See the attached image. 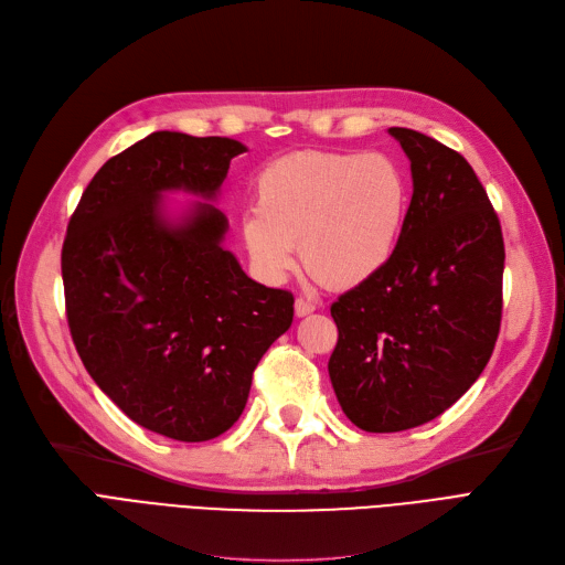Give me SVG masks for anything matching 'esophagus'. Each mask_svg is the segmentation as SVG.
I'll return each mask as SVG.
<instances>
[{
  "label": "esophagus",
  "mask_w": 565,
  "mask_h": 565,
  "mask_svg": "<svg viewBox=\"0 0 565 565\" xmlns=\"http://www.w3.org/2000/svg\"><path fill=\"white\" fill-rule=\"evenodd\" d=\"M317 309V305L311 302V300H307V298H298L296 300V317H307V315H311V311Z\"/></svg>",
  "instance_id": "obj_1"
}]
</instances>
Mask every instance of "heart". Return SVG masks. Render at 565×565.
Returning <instances> with one entry per match:
<instances>
[{
  "instance_id": "1",
  "label": "heart",
  "mask_w": 565,
  "mask_h": 565,
  "mask_svg": "<svg viewBox=\"0 0 565 565\" xmlns=\"http://www.w3.org/2000/svg\"><path fill=\"white\" fill-rule=\"evenodd\" d=\"M409 212V179L384 153L300 151L256 179V214L242 223L246 254L269 281L296 263L330 288L374 279L393 260Z\"/></svg>"
}]
</instances>
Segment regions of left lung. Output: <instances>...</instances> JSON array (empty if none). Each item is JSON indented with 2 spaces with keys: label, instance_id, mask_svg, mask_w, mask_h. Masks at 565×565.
Here are the masks:
<instances>
[{
  "label": "left lung",
  "instance_id": "8db88e82",
  "mask_svg": "<svg viewBox=\"0 0 565 565\" xmlns=\"http://www.w3.org/2000/svg\"><path fill=\"white\" fill-rule=\"evenodd\" d=\"M412 162L403 239L377 277L332 302V388L351 424L398 433L449 409L487 367L503 319L505 244L468 160L391 128Z\"/></svg>",
  "mask_w": 565,
  "mask_h": 565
}]
</instances>
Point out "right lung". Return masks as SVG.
Here are the masks:
<instances>
[{"label": "right lung", "instance_id": "add662e5", "mask_svg": "<svg viewBox=\"0 0 565 565\" xmlns=\"http://www.w3.org/2000/svg\"><path fill=\"white\" fill-rule=\"evenodd\" d=\"M244 151L225 137H143L99 167L62 244L83 365L135 424L181 443L239 419L258 361L294 323V294L248 279L221 248L218 209L200 204L179 227L158 216L162 191L212 198Z\"/></svg>", "mask_w": 565, "mask_h": 565}]
</instances>
